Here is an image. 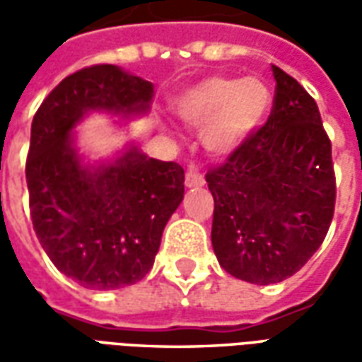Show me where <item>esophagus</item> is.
Returning <instances> with one entry per match:
<instances>
[{
	"label": "esophagus",
	"mask_w": 362,
	"mask_h": 362,
	"mask_svg": "<svg viewBox=\"0 0 362 362\" xmlns=\"http://www.w3.org/2000/svg\"><path fill=\"white\" fill-rule=\"evenodd\" d=\"M205 178L199 173V168L196 165H189L186 170V186L188 188H196V186H204Z\"/></svg>",
	"instance_id": "obj_1"
}]
</instances>
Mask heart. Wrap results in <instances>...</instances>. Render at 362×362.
Returning <instances> with one entry per match:
<instances>
[{
	"instance_id": "1",
	"label": "heart",
	"mask_w": 362,
	"mask_h": 362,
	"mask_svg": "<svg viewBox=\"0 0 362 362\" xmlns=\"http://www.w3.org/2000/svg\"><path fill=\"white\" fill-rule=\"evenodd\" d=\"M269 103L267 85L256 77L236 79L215 75L186 90L176 103V112L189 126H204L205 147L225 155L258 129Z\"/></svg>"
}]
</instances>
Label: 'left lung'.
I'll return each mask as SVG.
<instances>
[{"instance_id":"obj_1","label":"left lung","mask_w":362,"mask_h":362,"mask_svg":"<svg viewBox=\"0 0 362 362\" xmlns=\"http://www.w3.org/2000/svg\"><path fill=\"white\" fill-rule=\"evenodd\" d=\"M269 118L205 174L215 209L211 243L236 279L272 285L295 275L334 219L332 141L316 100L272 66Z\"/></svg>"}]
</instances>
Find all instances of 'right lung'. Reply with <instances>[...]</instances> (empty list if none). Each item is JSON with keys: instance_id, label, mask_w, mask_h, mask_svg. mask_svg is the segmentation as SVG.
Returning a JSON list of instances; mask_svg holds the SVG:
<instances>
[{"instance_id": "obj_1", "label": "right lung", "mask_w": 362, "mask_h": 362, "mask_svg": "<svg viewBox=\"0 0 362 362\" xmlns=\"http://www.w3.org/2000/svg\"><path fill=\"white\" fill-rule=\"evenodd\" d=\"M153 85L110 64L67 75L36 110L27 155L33 227L52 264L85 288L141 281L153 267L166 221L184 197V168L132 147L89 170L71 129L90 110L137 114Z\"/></svg>"}]
</instances>
